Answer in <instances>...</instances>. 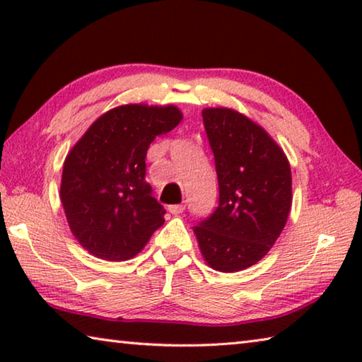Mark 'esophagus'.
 <instances>
[{
  "label": "esophagus",
  "mask_w": 362,
  "mask_h": 362,
  "mask_svg": "<svg viewBox=\"0 0 362 362\" xmlns=\"http://www.w3.org/2000/svg\"><path fill=\"white\" fill-rule=\"evenodd\" d=\"M183 211H185V204H173V206H169V212L174 214V216H179V214H182Z\"/></svg>",
  "instance_id": "1"
}]
</instances>
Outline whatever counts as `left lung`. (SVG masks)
I'll return each instance as SVG.
<instances>
[{"label": "left lung", "instance_id": "1", "mask_svg": "<svg viewBox=\"0 0 362 362\" xmlns=\"http://www.w3.org/2000/svg\"><path fill=\"white\" fill-rule=\"evenodd\" d=\"M203 121L216 161L218 206L193 226L204 260L233 273L259 262L281 235L292 204L283 150L246 116L206 108Z\"/></svg>", "mask_w": 362, "mask_h": 362}]
</instances>
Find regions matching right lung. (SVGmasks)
Segmentation results:
<instances>
[{"mask_svg": "<svg viewBox=\"0 0 362 362\" xmlns=\"http://www.w3.org/2000/svg\"><path fill=\"white\" fill-rule=\"evenodd\" d=\"M182 121L179 108L122 105L102 115L64 164L60 199L71 233L95 257L137 255L164 223L166 209L145 179L146 150Z\"/></svg>", "mask_w": 362, "mask_h": 362, "instance_id": "add662e5", "label": "right lung"}]
</instances>
